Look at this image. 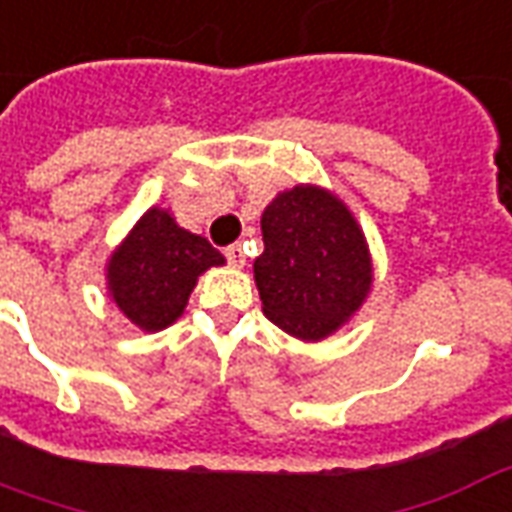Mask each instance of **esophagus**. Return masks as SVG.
<instances>
[{
	"label": "esophagus",
	"instance_id": "esophagus-1",
	"mask_svg": "<svg viewBox=\"0 0 512 512\" xmlns=\"http://www.w3.org/2000/svg\"><path fill=\"white\" fill-rule=\"evenodd\" d=\"M225 257H227V263H230V266H236V268L246 266V252H244V246H241V244L227 246Z\"/></svg>",
	"mask_w": 512,
	"mask_h": 512
}]
</instances>
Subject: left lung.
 Masks as SVG:
<instances>
[{
  "mask_svg": "<svg viewBox=\"0 0 512 512\" xmlns=\"http://www.w3.org/2000/svg\"><path fill=\"white\" fill-rule=\"evenodd\" d=\"M255 285L263 314L301 342H323L369 298L374 263L347 203L331 189L295 184L260 217Z\"/></svg>",
  "mask_w": 512,
  "mask_h": 512,
  "instance_id": "1",
  "label": "left lung"
}]
</instances>
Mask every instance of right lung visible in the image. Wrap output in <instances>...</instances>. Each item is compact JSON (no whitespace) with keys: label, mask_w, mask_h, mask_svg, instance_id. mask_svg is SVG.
<instances>
[{"label":"right lung","mask_w":512,"mask_h":512,"mask_svg":"<svg viewBox=\"0 0 512 512\" xmlns=\"http://www.w3.org/2000/svg\"><path fill=\"white\" fill-rule=\"evenodd\" d=\"M225 266L219 249L181 227L170 208L151 206L105 263V285L119 312L154 333L179 320L198 276Z\"/></svg>","instance_id":"obj_1"}]
</instances>
